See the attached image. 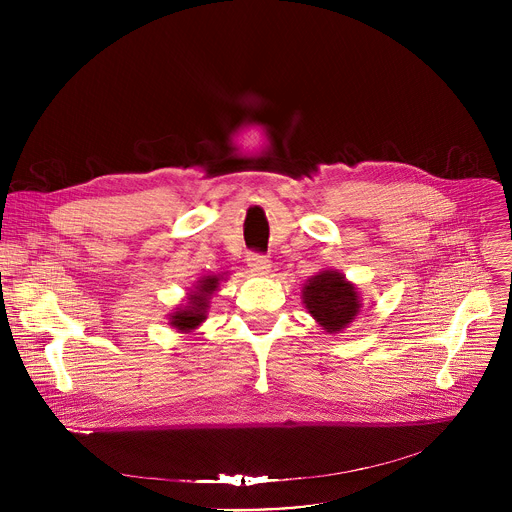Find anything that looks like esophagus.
Segmentation results:
<instances>
[{
    "label": "esophagus",
    "instance_id": "obj_1",
    "mask_svg": "<svg viewBox=\"0 0 512 512\" xmlns=\"http://www.w3.org/2000/svg\"><path fill=\"white\" fill-rule=\"evenodd\" d=\"M247 265L249 269L255 273V275H267L269 269H271V261L267 255H261V253H251L247 257Z\"/></svg>",
    "mask_w": 512,
    "mask_h": 512
}]
</instances>
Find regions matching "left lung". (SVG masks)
<instances>
[{"label":"left lung","instance_id":"1","mask_svg":"<svg viewBox=\"0 0 512 512\" xmlns=\"http://www.w3.org/2000/svg\"><path fill=\"white\" fill-rule=\"evenodd\" d=\"M302 298L314 320L330 334L344 330L358 316L362 306L354 283L332 269L310 277Z\"/></svg>","mask_w":512,"mask_h":512}]
</instances>
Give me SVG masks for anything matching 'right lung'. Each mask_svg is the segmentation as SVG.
<instances>
[{
	"label": "right lung",
	"instance_id": "obj_1",
	"mask_svg": "<svg viewBox=\"0 0 512 512\" xmlns=\"http://www.w3.org/2000/svg\"><path fill=\"white\" fill-rule=\"evenodd\" d=\"M221 275H206L198 279L194 291L188 294V304L178 308V312L172 314L170 326H174L178 332H192L206 320V310H208V300L216 291L218 281H221Z\"/></svg>",
	"mask_w": 512,
	"mask_h": 512
}]
</instances>
